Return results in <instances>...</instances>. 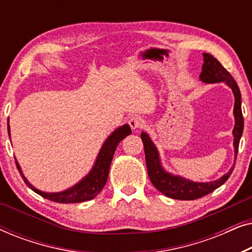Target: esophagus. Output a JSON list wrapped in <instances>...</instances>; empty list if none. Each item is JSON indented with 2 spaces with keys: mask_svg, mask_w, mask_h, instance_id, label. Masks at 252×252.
Listing matches in <instances>:
<instances>
[{
  "mask_svg": "<svg viewBox=\"0 0 252 252\" xmlns=\"http://www.w3.org/2000/svg\"><path fill=\"white\" fill-rule=\"evenodd\" d=\"M128 124H129L130 128L135 130V129L141 128V127L144 126V120H143L142 118H141V117L135 116V117H132V118L129 119Z\"/></svg>",
  "mask_w": 252,
  "mask_h": 252,
  "instance_id": "1",
  "label": "esophagus"
}]
</instances>
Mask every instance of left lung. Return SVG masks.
I'll return each instance as SVG.
<instances>
[{
	"label": "left lung",
	"mask_w": 252,
	"mask_h": 252,
	"mask_svg": "<svg viewBox=\"0 0 252 252\" xmlns=\"http://www.w3.org/2000/svg\"><path fill=\"white\" fill-rule=\"evenodd\" d=\"M203 61L204 63L202 65V72L199 74V80L204 84H217V82H223L232 89L234 94V118H235V126L233 128V147H234V158L236 159L237 150H239V144L241 136L243 133V116L242 109H241V93L236 81L230 75L228 71L217 61L212 55L203 53ZM141 139H142L144 146V154H146V163L149 179L155 187L159 190L161 194L170 198L182 199V201H191L203 196L210 194L220 186H222L229 178L234 170V165L229 168V171L219 178L218 180L209 181V182H195L186 179L181 175L172 174L167 172L161 165L160 156L158 153L157 147L155 146L153 140L148 135V133H141Z\"/></svg>",
	"instance_id": "left-lung-1"
}]
</instances>
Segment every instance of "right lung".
<instances>
[{
    "mask_svg": "<svg viewBox=\"0 0 252 252\" xmlns=\"http://www.w3.org/2000/svg\"><path fill=\"white\" fill-rule=\"evenodd\" d=\"M132 133L130 127L128 124L118 127L110 135L106 137V140L103 143V146L99 149V153L96 157L95 163L93 165L92 170L89 171V173L81 179L78 184H75L72 187L65 189L63 191H57V192H46L40 190L34 187L33 185L30 184V181L27 180L24 175L20 165L17 159L16 165L18 168L20 175H22L23 180L29 187L32 189L33 191H35L36 194H39L42 197L50 199V201L57 202V203H80L91 201L94 197H96L99 194V191L102 190L106 184L109 177V171H110V165H111L113 154L118 147V144L123 139H125L127 135ZM8 134L10 135V126H9V119H8Z\"/></svg>",
    "mask_w": 252,
    "mask_h": 252,
    "instance_id": "add662e5",
    "label": "right lung"
}]
</instances>
